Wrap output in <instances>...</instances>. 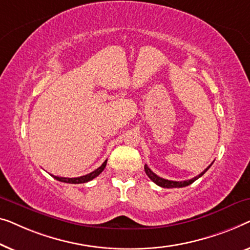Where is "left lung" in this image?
<instances>
[{"instance_id": "1", "label": "left lung", "mask_w": 250, "mask_h": 250, "mask_svg": "<svg viewBox=\"0 0 250 250\" xmlns=\"http://www.w3.org/2000/svg\"><path fill=\"white\" fill-rule=\"evenodd\" d=\"M210 165H212V164H210ZM210 165H209V167H207L205 170H204L200 174L197 175V177L190 179V180H185V181H172V180H167V179L161 178V177H159V175H156L155 173H154V172L150 170V168L147 167V165H145V172H146V174L148 175V178L150 179V180H152L154 184L160 186V187H163V188H182V187H186V186L191 185L192 182H195L197 180V179L202 177V175L205 173V172L210 167Z\"/></svg>"}]
</instances>
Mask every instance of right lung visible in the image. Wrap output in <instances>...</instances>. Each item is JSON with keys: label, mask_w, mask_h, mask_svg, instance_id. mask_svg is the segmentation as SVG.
Wrapping results in <instances>:
<instances>
[{"label": "right lung", "mask_w": 250, "mask_h": 250, "mask_svg": "<svg viewBox=\"0 0 250 250\" xmlns=\"http://www.w3.org/2000/svg\"><path fill=\"white\" fill-rule=\"evenodd\" d=\"M106 162L107 160L104 162L103 164L101 165L100 167L96 168V170L90 172V173L86 174V175H83V177H78V178H63V177H58V175H52L54 179H56L58 181H61V182H65V184H85V182H88L90 180H93L94 178H96L97 175H100L103 170L106 167Z\"/></svg>", "instance_id": "obj_1"}]
</instances>
